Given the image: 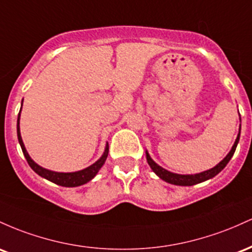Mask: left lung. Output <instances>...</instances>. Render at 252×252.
<instances>
[{
    "mask_svg": "<svg viewBox=\"0 0 252 252\" xmlns=\"http://www.w3.org/2000/svg\"><path fill=\"white\" fill-rule=\"evenodd\" d=\"M239 137H240V125H239L238 135H237L236 141H234L232 149H231L230 152L226 155V157L224 158V159H222L221 162L218 163L217 165L213 166L212 169H208V170H206V171L199 172V174L182 175V174H176V172H171V171L166 170V169H164L160 165H158V164L155 162L151 157H150L148 151H145L146 160H148L150 168L152 169V171H154L155 174L159 177V179L165 181V182L170 183V185H175V186H194V185H197V183H201V182H205V181H207V180L213 179L214 176H217V175L225 168L226 164L230 162V159L233 156L234 151H236V148H237V145H238V141H239Z\"/></svg>",
    "mask_w": 252,
    "mask_h": 252,
    "instance_id": "8db88e82",
    "label": "left lung"
}]
</instances>
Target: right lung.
<instances>
[{"label": "right lung", "instance_id": "1", "mask_svg": "<svg viewBox=\"0 0 252 252\" xmlns=\"http://www.w3.org/2000/svg\"><path fill=\"white\" fill-rule=\"evenodd\" d=\"M21 108H22V103H21ZM20 113H21V109H20L19 112L18 125H16V131H18V139H19L20 146H21L22 152H24V156L26 157L30 166L39 175V176L44 177V179L56 183V185L62 186V187H78V186L88 183L89 181H92L96 175H97V172L100 171V169L102 168L104 162H106L107 156H108V143L106 144V148H104V152L102 154V156L98 158L94 164L89 165L88 168L82 169V170H78V171H73V172H58V171L49 170V169H45L39 165V164H36L34 160L31 158L30 155H28L27 150L25 148L24 141H22L21 133H20Z\"/></svg>", "mask_w": 252, "mask_h": 252}]
</instances>
